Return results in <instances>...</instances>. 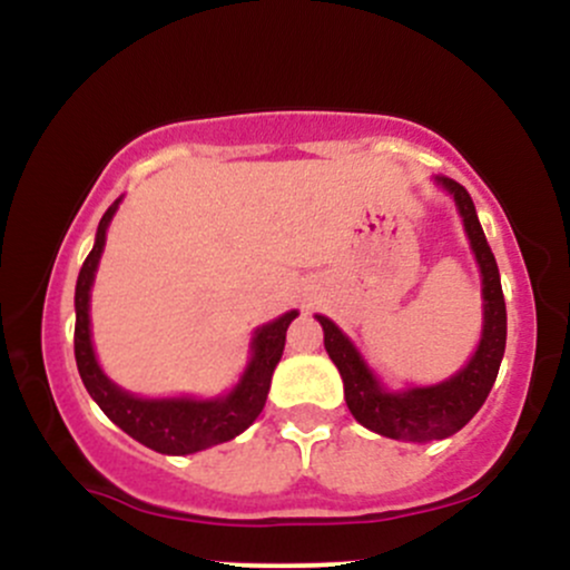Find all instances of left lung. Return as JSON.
<instances>
[{"mask_svg":"<svg viewBox=\"0 0 570 570\" xmlns=\"http://www.w3.org/2000/svg\"><path fill=\"white\" fill-rule=\"evenodd\" d=\"M436 181L453 195L482 273V337L466 367L436 385L389 391L367 367L356 345L340 332V326L326 316H316L324 330V348L343 377L345 404L351 415L364 429L402 442L448 440L466 426L485 404L507 348V303H503L499 265L476 219L472 195L448 176H436Z\"/></svg>","mask_w":570,"mask_h":570,"instance_id":"1","label":"left lung"}]
</instances>
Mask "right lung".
Returning <instances> with one entry per match:
<instances>
[{
    "instance_id": "1",
    "label": "right lung",
    "mask_w": 570,
    "mask_h": 570,
    "mask_svg": "<svg viewBox=\"0 0 570 570\" xmlns=\"http://www.w3.org/2000/svg\"><path fill=\"white\" fill-rule=\"evenodd\" d=\"M120 200L107 208L96 230V244L85 257L77 276L75 289V358L80 377L94 396V402L107 412V417L117 423L136 442L147 444L149 450L163 455H189L214 444L230 442L240 431H246L257 421L265 407L271 377L281 362L286 343V330L297 318V311L284 313L276 322L259 326L252 340V362L240 375V381L230 394L217 399H141L122 391L104 375L98 367L94 343H90V286H94L98 259L107 244V227L112 222Z\"/></svg>"
}]
</instances>
